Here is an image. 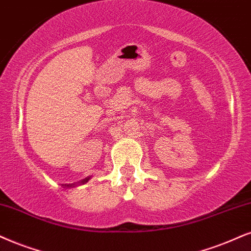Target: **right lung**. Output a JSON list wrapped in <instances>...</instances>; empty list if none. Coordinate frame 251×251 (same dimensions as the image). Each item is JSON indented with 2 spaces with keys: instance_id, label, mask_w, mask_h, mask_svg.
Listing matches in <instances>:
<instances>
[{
  "instance_id": "1",
  "label": "right lung",
  "mask_w": 251,
  "mask_h": 251,
  "mask_svg": "<svg viewBox=\"0 0 251 251\" xmlns=\"http://www.w3.org/2000/svg\"><path fill=\"white\" fill-rule=\"evenodd\" d=\"M90 179V177H87V178H84V179H82V180H80V182H77V183H73V184H67V185H66L65 184V188H75L76 185H82V184H85L88 182V180Z\"/></svg>"
}]
</instances>
